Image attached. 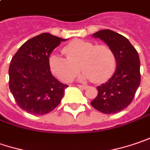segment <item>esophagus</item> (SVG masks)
Segmentation results:
<instances>
[{"mask_svg":"<svg viewBox=\"0 0 150 150\" xmlns=\"http://www.w3.org/2000/svg\"><path fill=\"white\" fill-rule=\"evenodd\" d=\"M78 87L81 88L82 90H86L88 87L87 86H84V85H78Z\"/></svg>","mask_w":150,"mask_h":150,"instance_id":"34e87169","label":"esophagus"}]
</instances>
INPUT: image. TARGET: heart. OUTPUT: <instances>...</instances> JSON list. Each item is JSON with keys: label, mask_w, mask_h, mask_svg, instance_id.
Returning a JSON list of instances; mask_svg holds the SVG:
<instances>
[{"label": "heart", "mask_w": 150, "mask_h": 150, "mask_svg": "<svg viewBox=\"0 0 150 150\" xmlns=\"http://www.w3.org/2000/svg\"><path fill=\"white\" fill-rule=\"evenodd\" d=\"M66 58L52 54L49 58L50 70L64 82L70 81L79 68L82 72L78 75L81 81L94 83L106 81L113 74L116 57L110 47L105 44L95 45L93 42L78 39L69 42L63 49Z\"/></svg>", "instance_id": "heart-1"}]
</instances>
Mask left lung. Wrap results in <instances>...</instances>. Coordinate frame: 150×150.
I'll return each mask as SVG.
<instances>
[{"label":"left lung","instance_id":"8db88e82","mask_svg":"<svg viewBox=\"0 0 150 150\" xmlns=\"http://www.w3.org/2000/svg\"><path fill=\"white\" fill-rule=\"evenodd\" d=\"M92 37L102 40L112 49L117 66L108 81L96 87L98 94L91 104L103 113H117L131 103L139 86V57L128 39L114 31L100 30Z\"/></svg>","mask_w":150,"mask_h":150}]
</instances>
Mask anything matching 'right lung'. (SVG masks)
Segmentation results:
<instances>
[{"label": "right lung", "instance_id": "obj_1", "mask_svg": "<svg viewBox=\"0 0 150 150\" xmlns=\"http://www.w3.org/2000/svg\"><path fill=\"white\" fill-rule=\"evenodd\" d=\"M66 40L43 33L24 42L12 57L9 87L17 105L25 112L43 115L60 103L68 86L51 74L49 58Z\"/></svg>", "mask_w": 150, "mask_h": 150}]
</instances>
